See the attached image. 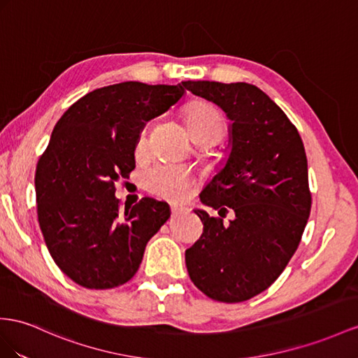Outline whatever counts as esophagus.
Here are the masks:
<instances>
[{
  "label": "esophagus",
  "mask_w": 358,
  "mask_h": 358,
  "mask_svg": "<svg viewBox=\"0 0 358 358\" xmlns=\"http://www.w3.org/2000/svg\"><path fill=\"white\" fill-rule=\"evenodd\" d=\"M181 212H182L181 207H178V206H171V215H172V216H177V215L181 213Z\"/></svg>",
  "instance_id": "esophagus-1"
}]
</instances>
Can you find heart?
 I'll return each mask as SVG.
<instances>
[{
	"label": "heart",
	"mask_w": 358,
	"mask_h": 358,
	"mask_svg": "<svg viewBox=\"0 0 358 358\" xmlns=\"http://www.w3.org/2000/svg\"><path fill=\"white\" fill-rule=\"evenodd\" d=\"M185 119L192 139L196 143L206 139L217 141L225 130V119L219 110L206 101H192L185 107ZM146 141V128L141 133L139 145ZM143 187L150 194L169 199L172 203H182L195 187L192 173L177 164H157L146 171L142 177Z\"/></svg>",
	"instance_id": "1"
}]
</instances>
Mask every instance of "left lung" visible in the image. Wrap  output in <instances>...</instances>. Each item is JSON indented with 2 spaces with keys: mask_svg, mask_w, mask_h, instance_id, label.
<instances>
[{
  "mask_svg": "<svg viewBox=\"0 0 358 358\" xmlns=\"http://www.w3.org/2000/svg\"><path fill=\"white\" fill-rule=\"evenodd\" d=\"M231 119V152L201 194L217 210L195 213L203 236L186 251L195 286L215 301L242 302L280 277L295 254L311 208L307 155L286 113L248 83L182 81ZM233 211L228 224L223 217Z\"/></svg>",
  "mask_w": 358,
  "mask_h": 358,
  "instance_id": "8db88e82",
  "label": "left lung"
}]
</instances>
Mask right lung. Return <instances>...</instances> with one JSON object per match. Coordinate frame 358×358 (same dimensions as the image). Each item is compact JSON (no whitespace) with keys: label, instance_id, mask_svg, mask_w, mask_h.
I'll return each instance as SVG.
<instances>
[{"label":"right lung","instance_id":"add662e5","mask_svg":"<svg viewBox=\"0 0 358 358\" xmlns=\"http://www.w3.org/2000/svg\"><path fill=\"white\" fill-rule=\"evenodd\" d=\"M182 94L181 85L125 81L89 92L54 127L36 166L38 221L52 260L80 286L130 281L146 243L169 219L168 204L151 198L122 212L115 192L136 168L145 124Z\"/></svg>","mask_w":358,"mask_h":358}]
</instances>
